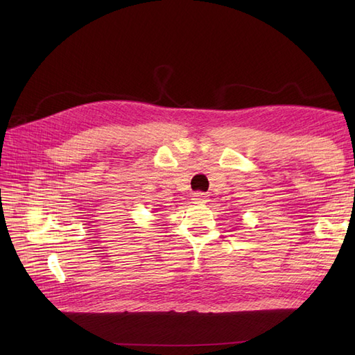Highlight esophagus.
<instances>
[{
	"mask_svg": "<svg viewBox=\"0 0 355 355\" xmlns=\"http://www.w3.org/2000/svg\"><path fill=\"white\" fill-rule=\"evenodd\" d=\"M192 200H194V202H206L207 194H204V192H196V194L192 196Z\"/></svg>",
	"mask_w": 355,
	"mask_h": 355,
	"instance_id": "1",
	"label": "esophagus"
}]
</instances>
